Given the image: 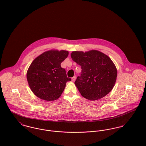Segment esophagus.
Returning a JSON list of instances; mask_svg holds the SVG:
<instances>
[{
  "label": "esophagus",
  "instance_id": "obj_1",
  "mask_svg": "<svg viewBox=\"0 0 146 146\" xmlns=\"http://www.w3.org/2000/svg\"><path fill=\"white\" fill-rule=\"evenodd\" d=\"M76 79V76H74L72 78V81H73V82H74V81H75Z\"/></svg>",
  "mask_w": 146,
  "mask_h": 146
}]
</instances>
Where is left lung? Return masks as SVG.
Returning <instances> with one entry per match:
<instances>
[{"mask_svg": "<svg viewBox=\"0 0 146 146\" xmlns=\"http://www.w3.org/2000/svg\"><path fill=\"white\" fill-rule=\"evenodd\" d=\"M72 60L81 65V76L74 83L81 95L89 100H97L108 95L113 88L117 69L111 59L96 50L73 51Z\"/></svg>", "mask_w": 146, "mask_h": 146, "instance_id": "obj_1", "label": "left lung"}]
</instances>
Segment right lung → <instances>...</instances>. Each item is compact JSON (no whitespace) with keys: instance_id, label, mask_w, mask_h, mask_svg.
I'll use <instances>...</instances> for the list:
<instances>
[{"instance_id":"1","label":"right lung","mask_w":146,"mask_h":146,"mask_svg":"<svg viewBox=\"0 0 146 146\" xmlns=\"http://www.w3.org/2000/svg\"><path fill=\"white\" fill-rule=\"evenodd\" d=\"M68 51L51 50L36 58L27 72V80L33 93L48 101L58 99L66 83L71 81L66 76L61 63L68 56Z\"/></svg>"}]
</instances>
